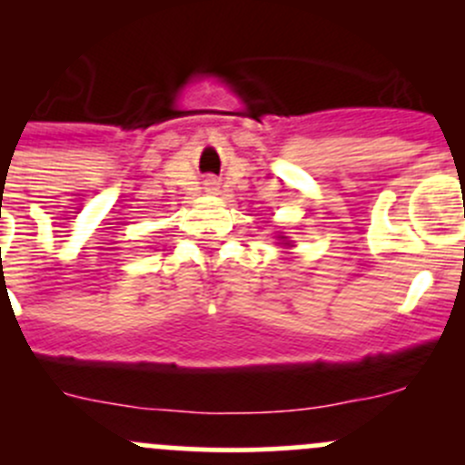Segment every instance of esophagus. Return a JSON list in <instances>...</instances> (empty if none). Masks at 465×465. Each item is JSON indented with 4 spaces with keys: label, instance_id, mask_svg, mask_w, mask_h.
<instances>
[{
    "label": "esophagus",
    "instance_id": "1",
    "mask_svg": "<svg viewBox=\"0 0 465 465\" xmlns=\"http://www.w3.org/2000/svg\"><path fill=\"white\" fill-rule=\"evenodd\" d=\"M211 184H213V182H211Z\"/></svg>",
    "mask_w": 465,
    "mask_h": 465
}]
</instances>
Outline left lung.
<instances>
[{"label": "left lung", "instance_id": "left-lung-1", "mask_svg": "<svg viewBox=\"0 0 465 465\" xmlns=\"http://www.w3.org/2000/svg\"><path fill=\"white\" fill-rule=\"evenodd\" d=\"M276 238H279V241H283V245L292 247V245H290V242H288V236H283V233H279V236H276Z\"/></svg>", "mask_w": 465, "mask_h": 465}]
</instances>
